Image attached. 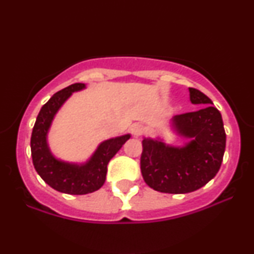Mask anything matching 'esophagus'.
I'll return each instance as SVG.
<instances>
[{
  "mask_svg": "<svg viewBox=\"0 0 254 254\" xmlns=\"http://www.w3.org/2000/svg\"><path fill=\"white\" fill-rule=\"evenodd\" d=\"M130 130H131V133H132L135 137L141 136L142 133H143V127H142L141 124H133Z\"/></svg>",
  "mask_w": 254,
  "mask_h": 254,
  "instance_id": "obj_1",
  "label": "esophagus"
}]
</instances>
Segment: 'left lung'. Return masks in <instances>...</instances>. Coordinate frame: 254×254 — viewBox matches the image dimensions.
I'll return each mask as SVG.
<instances>
[{
	"label": "left lung",
	"instance_id": "8db88e82",
	"mask_svg": "<svg viewBox=\"0 0 254 254\" xmlns=\"http://www.w3.org/2000/svg\"><path fill=\"white\" fill-rule=\"evenodd\" d=\"M192 104L203 105L194 112L174 116L180 135L191 138L183 148L160 141H142L141 173L145 184L165 193H189L208 184L217 174L226 148L221 113L212 101L196 88H189Z\"/></svg>",
	"mask_w": 254,
	"mask_h": 254
}]
</instances>
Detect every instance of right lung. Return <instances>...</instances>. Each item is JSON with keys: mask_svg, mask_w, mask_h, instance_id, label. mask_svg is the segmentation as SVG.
Wrapping results in <instances>:
<instances>
[{"mask_svg": "<svg viewBox=\"0 0 254 254\" xmlns=\"http://www.w3.org/2000/svg\"><path fill=\"white\" fill-rule=\"evenodd\" d=\"M82 88L84 83H74L52 95L40 110L31 136L32 161L38 174L52 189L68 194H86L99 190L106 179L110 160L130 138V135H124L107 139L99 145L89 161L81 166L66 164L52 156L46 143L52 119L71 93Z\"/></svg>", "mask_w": 254, "mask_h": 254, "instance_id": "right-lung-1", "label": "right lung"}]
</instances>
